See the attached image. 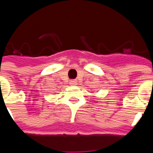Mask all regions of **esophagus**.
<instances>
[{"instance_id": "esophagus-1", "label": "esophagus", "mask_w": 153, "mask_h": 153, "mask_svg": "<svg viewBox=\"0 0 153 153\" xmlns=\"http://www.w3.org/2000/svg\"><path fill=\"white\" fill-rule=\"evenodd\" d=\"M70 84L71 85H72V86H75V85L77 84V82H76V80H71Z\"/></svg>"}]
</instances>
